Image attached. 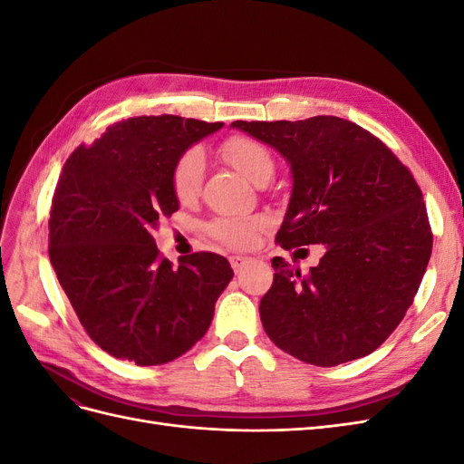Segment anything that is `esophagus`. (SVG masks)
I'll return each instance as SVG.
<instances>
[{
  "label": "esophagus",
  "mask_w": 464,
  "mask_h": 464,
  "mask_svg": "<svg viewBox=\"0 0 464 464\" xmlns=\"http://www.w3.org/2000/svg\"><path fill=\"white\" fill-rule=\"evenodd\" d=\"M247 263H249V259H247V257H242V256H232V257H230V265H232L234 273H240Z\"/></svg>",
  "instance_id": "34e87169"
}]
</instances>
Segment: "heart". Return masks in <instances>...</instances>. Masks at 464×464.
<instances>
[{
  "mask_svg": "<svg viewBox=\"0 0 464 464\" xmlns=\"http://www.w3.org/2000/svg\"><path fill=\"white\" fill-rule=\"evenodd\" d=\"M224 160H228L237 172L259 184L261 179H269L275 170V159L271 150L257 139L247 135H230L218 147ZM203 154L199 149H186L172 164L170 188L179 203H189L198 198L203 179ZM266 228V220L261 217L236 218L222 217L208 224V232L217 242L234 247L247 249L256 244L257 234Z\"/></svg>",
  "mask_w": 464,
  "mask_h": 464,
  "instance_id": "b5f03b06",
  "label": "heart"
}]
</instances>
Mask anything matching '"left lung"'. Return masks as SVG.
Masks as SVG:
<instances>
[{"label":"left lung","mask_w":464,"mask_h":464,"mask_svg":"<svg viewBox=\"0 0 464 464\" xmlns=\"http://www.w3.org/2000/svg\"><path fill=\"white\" fill-rule=\"evenodd\" d=\"M232 125L290 162L294 188L276 244L327 246L305 275L273 259V286L259 304L266 334L321 368L368 356L412 305L431 256L426 203L409 166L334 116Z\"/></svg>","instance_id":"1"}]
</instances>
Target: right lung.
I'll return each mask as SVG.
<instances>
[{"mask_svg": "<svg viewBox=\"0 0 464 464\" xmlns=\"http://www.w3.org/2000/svg\"><path fill=\"white\" fill-rule=\"evenodd\" d=\"M220 121L135 116L116 121L63 164L48 220V254L82 329L104 353L137 366L186 354L207 333L234 271L195 251L174 266L154 244L178 210L176 159Z\"/></svg>", "mask_w": 464, "mask_h": 464, "instance_id": "obj_1", "label": "right lung"}]
</instances>
